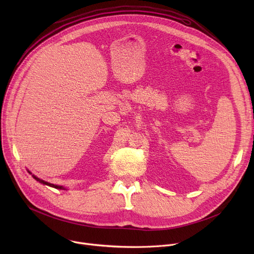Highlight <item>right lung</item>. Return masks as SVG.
Here are the masks:
<instances>
[{"mask_svg":"<svg viewBox=\"0 0 254 254\" xmlns=\"http://www.w3.org/2000/svg\"><path fill=\"white\" fill-rule=\"evenodd\" d=\"M28 172L30 173V174H32V173L28 170ZM32 176H33V178L35 179V180H37L38 182H40V183H42V184H44V185H48V186H50V188H55V189H57V190H65V188L64 186H62V185H57V184H52V183H49V182H46V181H44V180H42V179H40V178H38L37 176H35V175H33L32 174Z\"/></svg>","mask_w":254,"mask_h":254,"instance_id":"1","label":"right lung"}]
</instances>
